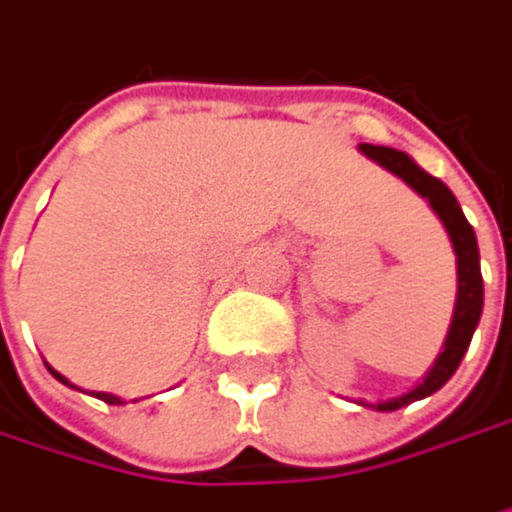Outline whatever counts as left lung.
Listing matches in <instances>:
<instances>
[{"mask_svg":"<svg viewBox=\"0 0 512 512\" xmlns=\"http://www.w3.org/2000/svg\"><path fill=\"white\" fill-rule=\"evenodd\" d=\"M361 151L376 160L379 166L390 169L393 175H399L408 187H414L438 214V220L444 223L450 241H453V253H456V274H459V289H456V307H453V322L444 340V352L438 355V361L432 364V370L426 373V379L417 384L414 390H408L405 396L376 402L379 411H396L414 399H423L429 393H435L438 387L450 382V376L456 373V367L462 364V355L471 346L474 328L480 322L483 313V274H480V250H477V238L471 223L465 220L456 196L450 193V187L444 181H438L435 175L423 172L405 151L387 148V145H370L361 142Z\"/></svg>","mask_w":512,"mask_h":512,"instance_id":"left-lung-1","label":"left lung"}]
</instances>
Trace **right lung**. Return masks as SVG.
Instances as JSON below:
<instances>
[{
  "instance_id": "add662e5",
  "label": "right lung",
  "mask_w": 512,
  "mask_h": 512,
  "mask_svg": "<svg viewBox=\"0 0 512 512\" xmlns=\"http://www.w3.org/2000/svg\"><path fill=\"white\" fill-rule=\"evenodd\" d=\"M47 370H50V373H53V376H56L62 384H71L65 376H62V373H56L53 367H47ZM71 387H74V384H71ZM95 396H98V399H104L107 405H122V399H119V396H113V393H95ZM133 402H136V399H133Z\"/></svg>"
}]
</instances>
